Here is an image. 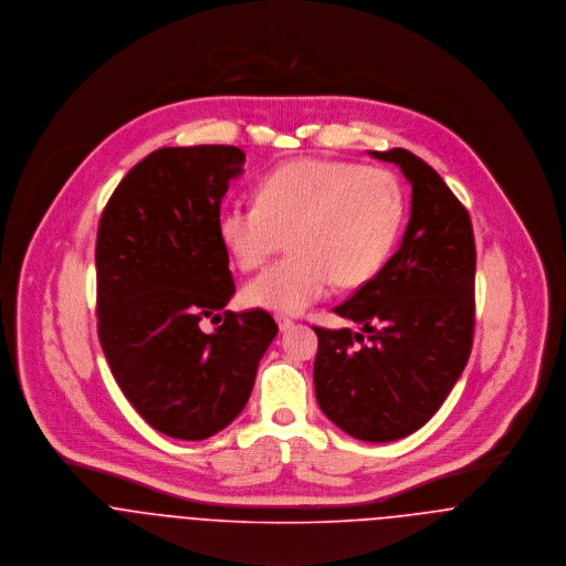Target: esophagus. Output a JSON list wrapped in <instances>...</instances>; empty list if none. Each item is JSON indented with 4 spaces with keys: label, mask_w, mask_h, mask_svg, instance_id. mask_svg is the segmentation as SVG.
I'll use <instances>...</instances> for the list:
<instances>
[{
    "label": "esophagus",
    "mask_w": 566,
    "mask_h": 566,
    "mask_svg": "<svg viewBox=\"0 0 566 566\" xmlns=\"http://www.w3.org/2000/svg\"><path fill=\"white\" fill-rule=\"evenodd\" d=\"M275 321H277V327H280L282 332H286L289 327H293V318L286 316V314H275Z\"/></svg>",
    "instance_id": "1"
}]
</instances>
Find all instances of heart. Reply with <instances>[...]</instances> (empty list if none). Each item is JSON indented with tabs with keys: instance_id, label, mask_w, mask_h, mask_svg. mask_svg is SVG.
<instances>
[{
	"instance_id": "obj_1",
	"label": "heart",
	"mask_w": 566,
	"mask_h": 566,
	"mask_svg": "<svg viewBox=\"0 0 566 566\" xmlns=\"http://www.w3.org/2000/svg\"><path fill=\"white\" fill-rule=\"evenodd\" d=\"M403 214V189L390 171L304 158L264 176L255 203L223 206L217 228L243 271L291 245L245 286V300L295 314L325 297L334 280L343 289L374 280L397 243Z\"/></svg>"
}]
</instances>
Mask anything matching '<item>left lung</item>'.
<instances>
[{"instance_id":"obj_1","label":"left lung","mask_w":566,"mask_h":566,"mask_svg":"<svg viewBox=\"0 0 566 566\" xmlns=\"http://www.w3.org/2000/svg\"><path fill=\"white\" fill-rule=\"evenodd\" d=\"M412 185L399 250L334 308L363 329L314 327V392L325 417L367 442L426 426L467 367L475 325V241L467 208L408 149L369 151Z\"/></svg>"}]
</instances>
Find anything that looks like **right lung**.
<instances>
[{
  "mask_svg": "<svg viewBox=\"0 0 566 566\" xmlns=\"http://www.w3.org/2000/svg\"><path fill=\"white\" fill-rule=\"evenodd\" d=\"M243 163L232 145L156 149L129 169L99 219V343L127 401L171 439L228 428L277 334L262 308L220 314L237 286L217 221ZM203 317L220 325L203 333Z\"/></svg>",
  "mask_w": 566,
  "mask_h": 566,
  "instance_id": "add662e5",
  "label": "right lung"
}]
</instances>
